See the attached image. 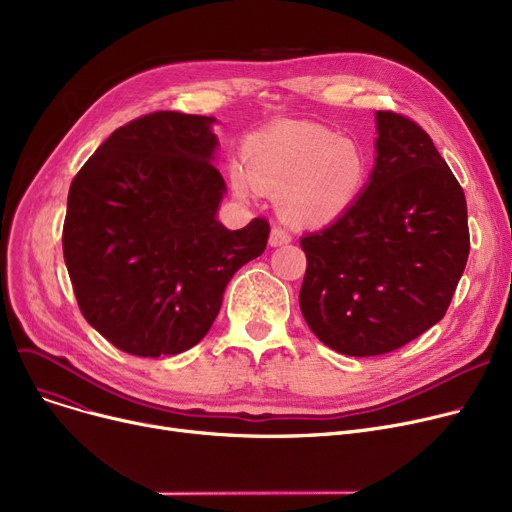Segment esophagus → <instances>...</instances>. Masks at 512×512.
Returning <instances> with one entry per match:
<instances>
[{"label":"esophagus","instance_id":"34e87169","mask_svg":"<svg viewBox=\"0 0 512 512\" xmlns=\"http://www.w3.org/2000/svg\"><path fill=\"white\" fill-rule=\"evenodd\" d=\"M292 240L290 232L284 228V226H274L272 232H270V245L272 247H280V245H288V242Z\"/></svg>","mask_w":512,"mask_h":512}]
</instances>
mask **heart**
<instances>
[{
  "instance_id": "heart-1",
  "label": "heart",
  "mask_w": 512,
  "mask_h": 512,
  "mask_svg": "<svg viewBox=\"0 0 512 512\" xmlns=\"http://www.w3.org/2000/svg\"><path fill=\"white\" fill-rule=\"evenodd\" d=\"M245 168H230L238 197L257 188L280 191L282 211L299 224H324L353 205L367 180V161L348 139L311 122H282L249 137Z\"/></svg>"
}]
</instances>
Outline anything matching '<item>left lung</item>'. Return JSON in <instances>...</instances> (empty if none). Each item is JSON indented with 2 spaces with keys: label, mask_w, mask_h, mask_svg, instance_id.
Segmentation results:
<instances>
[{
  "label": "left lung",
  "mask_w": 512,
  "mask_h": 512,
  "mask_svg": "<svg viewBox=\"0 0 512 512\" xmlns=\"http://www.w3.org/2000/svg\"><path fill=\"white\" fill-rule=\"evenodd\" d=\"M375 124L365 191L301 238L303 317L348 357L392 353L438 324L471 247L465 193L429 134L396 112H378Z\"/></svg>",
  "instance_id": "8db88e82"
}]
</instances>
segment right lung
I'll use <instances>...</instances> for the list:
<instances>
[{
  "label": "right lung",
  "mask_w": 512,
  "mask_h": 512,
  "mask_svg": "<svg viewBox=\"0 0 512 512\" xmlns=\"http://www.w3.org/2000/svg\"><path fill=\"white\" fill-rule=\"evenodd\" d=\"M211 116L153 112L110 134L70 184L64 261L80 313L120 351L168 357L195 346L270 224L224 228L226 182Z\"/></svg>",
  "instance_id": "obj_1"
}]
</instances>
